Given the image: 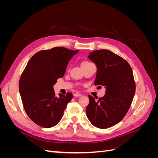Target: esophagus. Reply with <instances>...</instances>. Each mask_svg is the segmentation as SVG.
<instances>
[{
	"label": "esophagus",
	"mask_w": 158,
	"mask_h": 158,
	"mask_svg": "<svg viewBox=\"0 0 158 158\" xmlns=\"http://www.w3.org/2000/svg\"><path fill=\"white\" fill-rule=\"evenodd\" d=\"M74 97H80L81 96V94H78V93H76V94H74Z\"/></svg>",
	"instance_id": "esophagus-1"
}]
</instances>
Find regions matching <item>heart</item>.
<instances>
[{"label":"heart","mask_w":158,"mask_h":158,"mask_svg":"<svg viewBox=\"0 0 158 158\" xmlns=\"http://www.w3.org/2000/svg\"><path fill=\"white\" fill-rule=\"evenodd\" d=\"M90 63H89V62H83V63H82V66H83V65H85V64H89Z\"/></svg>","instance_id":"heart-1"}]
</instances>
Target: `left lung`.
Returning <instances> with one entry per match:
<instances>
[{"instance_id": "left-lung-1", "label": "left lung", "mask_w": 158, "mask_h": 158, "mask_svg": "<svg viewBox=\"0 0 158 158\" xmlns=\"http://www.w3.org/2000/svg\"><path fill=\"white\" fill-rule=\"evenodd\" d=\"M88 57L97 66L94 84L104 86L106 95L97 100L88 95L86 115L95 127H111L125 117L135 96L132 69L127 61L109 50L91 52Z\"/></svg>"}]
</instances>
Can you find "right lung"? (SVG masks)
Instances as JSON below:
<instances>
[{"instance_id":"obj_1","label":"right lung","mask_w":158,"mask_h":158,"mask_svg":"<svg viewBox=\"0 0 158 158\" xmlns=\"http://www.w3.org/2000/svg\"><path fill=\"white\" fill-rule=\"evenodd\" d=\"M78 51L54 47L37 52L26 66L19 82L25 111L31 120L44 128L56 125L73 94L55 96L53 85L64 76L70 60Z\"/></svg>"}]
</instances>
